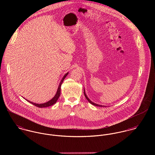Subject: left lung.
<instances>
[{"label": "left lung", "instance_id": "1", "mask_svg": "<svg viewBox=\"0 0 155 155\" xmlns=\"http://www.w3.org/2000/svg\"><path fill=\"white\" fill-rule=\"evenodd\" d=\"M84 95H85V97H86V98H87V100L89 102L91 103V104H92V105H94V106H98V107H104V106H101V105H99V104H95V103H94L93 102H92L88 98V97L87 96V95H86V94H85V90H84ZM104 107H106V106H104Z\"/></svg>", "mask_w": 155, "mask_h": 155}]
</instances>
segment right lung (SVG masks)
Masks as SVG:
<instances>
[{
    "label": "right lung",
    "mask_w": 155,
    "mask_h": 155,
    "mask_svg": "<svg viewBox=\"0 0 155 155\" xmlns=\"http://www.w3.org/2000/svg\"><path fill=\"white\" fill-rule=\"evenodd\" d=\"M68 73H66V74L64 76V77L63 78L62 80L61 81V82L60 83V85H59V86H58V88L57 92V93H56L55 95V96L54 97V98H53L52 99H51L50 101H48V102H46V103H43V104H36V103H32V102H30V101H28V100H27V101H28V102H30V103H31L32 104L35 105V106L38 107H39V108L46 107H49V106H52V105L54 104L57 102V101L58 98L60 97V96L61 86V84H62V83H63V81L64 80L65 78L66 77L67 75L68 74Z\"/></svg>",
    "instance_id": "obj_1"
}]
</instances>
